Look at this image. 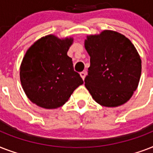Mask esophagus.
<instances>
[{
  "instance_id": "34e87169",
  "label": "esophagus",
  "mask_w": 153,
  "mask_h": 153,
  "mask_svg": "<svg viewBox=\"0 0 153 153\" xmlns=\"http://www.w3.org/2000/svg\"><path fill=\"white\" fill-rule=\"evenodd\" d=\"M80 76H81V78L84 80V79H85V77H86V72L85 71H82L80 72Z\"/></svg>"
}]
</instances>
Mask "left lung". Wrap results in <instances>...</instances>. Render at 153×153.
<instances>
[{"label":"left lung","mask_w":153,"mask_h":153,"mask_svg":"<svg viewBox=\"0 0 153 153\" xmlns=\"http://www.w3.org/2000/svg\"><path fill=\"white\" fill-rule=\"evenodd\" d=\"M85 48L91 66L84 82L94 101L106 107L128 102L141 74V59L132 42L119 32L105 30L87 36Z\"/></svg>","instance_id":"left-lung-1"}]
</instances>
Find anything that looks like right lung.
I'll return each instance as SVG.
<instances>
[{
    "label": "right lung",
    "instance_id": "1",
    "mask_svg": "<svg viewBox=\"0 0 153 153\" xmlns=\"http://www.w3.org/2000/svg\"><path fill=\"white\" fill-rule=\"evenodd\" d=\"M72 43V38L48 35L35 42L25 54L20 65V82L27 98L38 106H62L83 83L67 55Z\"/></svg>",
    "mask_w": 153,
    "mask_h": 153
}]
</instances>
